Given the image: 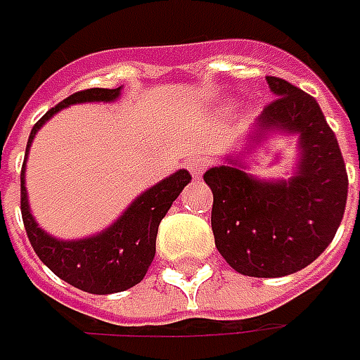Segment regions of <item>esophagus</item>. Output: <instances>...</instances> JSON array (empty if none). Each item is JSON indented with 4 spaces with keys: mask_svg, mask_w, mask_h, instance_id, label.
I'll return each mask as SVG.
<instances>
[{
    "mask_svg": "<svg viewBox=\"0 0 360 360\" xmlns=\"http://www.w3.org/2000/svg\"><path fill=\"white\" fill-rule=\"evenodd\" d=\"M186 166L194 178H200L202 174H204V170L208 168V160L204 158V156H194V158L188 160Z\"/></svg>",
    "mask_w": 360,
    "mask_h": 360,
    "instance_id": "34e87169",
    "label": "esophagus"
}]
</instances>
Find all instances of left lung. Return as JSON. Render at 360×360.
Returning a JSON list of instances; mask_svg holds the SVG:
<instances>
[{"mask_svg": "<svg viewBox=\"0 0 360 360\" xmlns=\"http://www.w3.org/2000/svg\"><path fill=\"white\" fill-rule=\"evenodd\" d=\"M272 100L248 134L252 150L266 134L298 136L295 174L260 180L240 154L204 174L212 190V232L218 252L236 272L278 278L309 266L333 242L347 206L349 178L335 131L316 100L286 79L269 76Z\"/></svg>", "mask_w": 360, "mask_h": 360, "instance_id": "1", "label": "left lung"}]
</instances>
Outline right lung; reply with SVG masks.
Wrapping results in <instances>:
<instances>
[{"instance_id":"1","label":"right lung","mask_w":360,"mask_h":360,"mask_svg":"<svg viewBox=\"0 0 360 360\" xmlns=\"http://www.w3.org/2000/svg\"><path fill=\"white\" fill-rule=\"evenodd\" d=\"M120 94L122 86L116 90L91 88L76 91L56 108H51L30 134L25 160L21 166V216L35 255L56 276L91 295L122 292L144 278L156 255V234L160 222L170 210L172 202L192 180V176L186 170L170 174L168 178L160 180L158 184L144 190L122 212L118 220H114L105 230L88 238L60 240L39 229L30 210L25 190V162L35 134L60 110L84 102H114L118 100Z\"/></svg>"}]
</instances>
